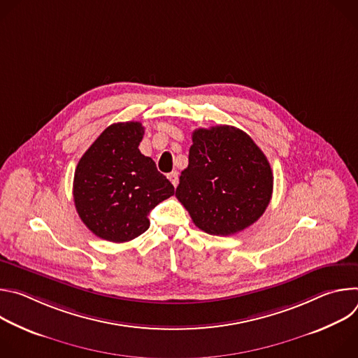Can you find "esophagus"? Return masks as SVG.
<instances>
[{
	"mask_svg": "<svg viewBox=\"0 0 358 358\" xmlns=\"http://www.w3.org/2000/svg\"><path fill=\"white\" fill-rule=\"evenodd\" d=\"M169 180L171 181V184H173L174 187H177V185H178V173H177V171L170 173V174H169Z\"/></svg>",
	"mask_w": 358,
	"mask_h": 358,
	"instance_id": "esophagus-1",
	"label": "esophagus"
}]
</instances>
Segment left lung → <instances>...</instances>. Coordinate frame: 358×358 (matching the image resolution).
Here are the masks:
<instances>
[{
  "label": "left lung",
  "instance_id": "8db88e82",
  "mask_svg": "<svg viewBox=\"0 0 358 358\" xmlns=\"http://www.w3.org/2000/svg\"><path fill=\"white\" fill-rule=\"evenodd\" d=\"M273 174L262 150L232 126L196 129L176 196L192 222L210 235H234L269 206Z\"/></svg>",
  "mask_w": 358,
  "mask_h": 358
}]
</instances>
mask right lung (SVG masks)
Segmentation results:
<instances>
[{
  "mask_svg": "<svg viewBox=\"0 0 358 358\" xmlns=\"http://www.w3.org/2000/svg\"><path fill=\"white\" fill-rule=\"evenodd\" d=\"M143 134L138 122L110 124L75 170L76 211L101 239L120 243L137 238L150 227V211L174 194L156 163L140 152Z\"/></svg>",
  "mask_w": 358,
  "mask_h": 358,
  "instance_id": "1",
  "label": "right lung"
}]
</instances>
